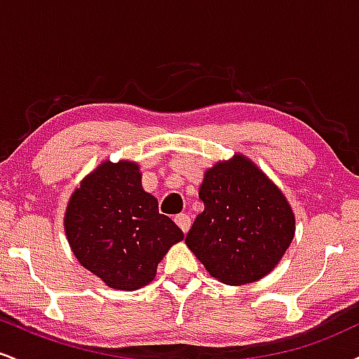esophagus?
Listing matches in <instances>:
<instances>
[{
  "instance_id": "obj_1",
  "label": "esophagus",
  "mask_w": 359,
  "mask_h": 359,
  "mask_svg": "<svg viewBox=\"0 0 359 359\" xmlns=\"http://www.w3.org/2000/svg\"><path fill=\"white\" fill-rule=\"evenodd\" d=\"M175 222H177V226H179V228L182 229L184 233H187L189 228H191V217H189L187 214H177Z\"/></svg>"
}]
</instances>
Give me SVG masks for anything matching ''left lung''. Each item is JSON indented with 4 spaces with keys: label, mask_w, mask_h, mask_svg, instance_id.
<instances>
[{
    "label": "left lung",
    "mask_w": 359,
    "mask_h": 359,
    "mask_svg": "<svg viewBox=\"0 0 359 359\" xmlns=\"http://www.w3.org/2000/svg\"><path fill=\"white\" fill-rule=\"evenodd\" d=\"M197 214L185 245L209 275L228 285L266 277L290 246L295 214L285 194L246 155L204 172Z\"/></svg>",
    "instance_id": "obj_1"
}]
</instances>
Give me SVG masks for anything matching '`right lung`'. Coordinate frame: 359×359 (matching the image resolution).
<instances>
[{
	"label": "right lung",
	"instance_id": "add662e5",
	"mask_svg": "<svg viewBox=\"0 0 359 359\" xmlns=\"http://www.w3.org/2000/svg\"><path fill=\"white\" fill-rule=\"evenodd\" d=\"M64 229L77 262L104 285L126 292L148 285L167 251L184 240L182 229L158 212L131 160H104L81 180Z\"/></svg>",
	"mask_w": 359,
	"mask_h": 359
}]
</instances>
